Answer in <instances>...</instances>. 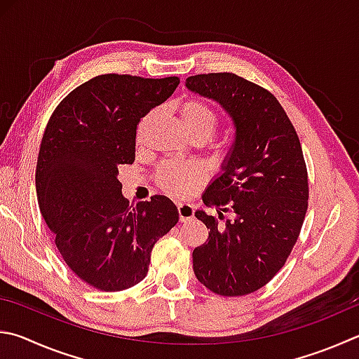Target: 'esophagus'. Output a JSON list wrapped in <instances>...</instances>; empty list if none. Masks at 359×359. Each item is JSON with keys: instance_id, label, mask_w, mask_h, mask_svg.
<instances>
[{"instance_id": "34e87169", "label": "esophagus", "mask_w": 359, "mask_h": 359, "mask_svg": "<svg viewBox=\"0 0 359 359\" xmlns=\"http://www.w3.org/2000/svg\"><path fill=\"white\" fill-rule=\"evenodd\" d=\"M177 210L180 223H187V221H190L194 217V207L191 204H187V202H180L177 205Z\"/></svg>"}]
</instances>
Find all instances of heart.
Here are the masks:
<instances>
[{
  "mask_svg": "<svg viewBox=\"0 0 359 359\" xmlns=\"http://www.w3.org/2000/svg\"><path fill=\"white\" fill-rule=\"evenodd\" d=\"M155 117V111L149 113L142 119L140 132L151 123ZM180 121L185 132L194 138L199 136L202 140H208L215 133L218 126V116L205 102L198 99H190L182 103ZM202 177L201 169L196 165H185V163L166 161L157 169L155 179L163 191L171 196H187L199 185Z\"/></svg>",
  "mask_w": 359,
  "mask_h": 359,
  "instance_id": "obj_1",
  "label": "heart"
}]
</instances>
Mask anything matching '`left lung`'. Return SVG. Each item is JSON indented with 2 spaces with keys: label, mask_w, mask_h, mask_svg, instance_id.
<instances>
[{
  "label": "left lung",
  "mask_w": 359,
  "mask_h": 359,
  "mask_svg": "<svg viewBox=\"0 0 359 359\" xmlns=\"http://www.w3.org/2000/svg\"><path fill=\"white\" fill-rule=\"evenodd\" d=\"M185 86L218 102L232 117L236 140L223 172L202 194L218 219L198 210L208 238L194 248V275L208 290L243 297L271 281L290 256L308 210L302 144L281 103L269 90L229 72L188 76Z\"/></svg>",
  "instance_id": "1"
}]
</instances>
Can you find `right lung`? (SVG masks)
<instances>
[{
    "label": "right lung",
    "mask_w": 359,
    "mask_h": 359,
    "mask_svg": "<svg viewBox=\"0 0 359 359\" xmlns=\"http://www.w3.org/2000/svg\"><path fill=\"white\" fill-rule=\"evenodd\" d=\"M179 83L177 76H94L62 99L43 132L39 207L64 262L99 290L142 281L154 245L179 221L177 207L160 194L130 205L117 179L119 166L135 161L136 126Z\"/></svg>",
    "instance_id": "1"
}]
</instances>
